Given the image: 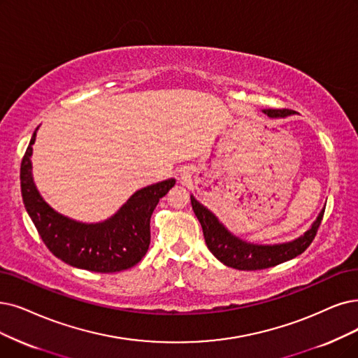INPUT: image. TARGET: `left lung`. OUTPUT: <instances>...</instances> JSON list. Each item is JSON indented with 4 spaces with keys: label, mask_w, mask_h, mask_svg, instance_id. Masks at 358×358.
<instances>
[{
    "label": "left lung",
    "mask_w": 358,
    "mask_h": 358,
    "mask_svg": "<svg viewBox=\"0 0 358 358\" xmlns=\"http://www.w3.org/2000/svg\"><path fill=\"white\" fill-rule=\"evenodd\" d=\"M263 113L270 119H285L291 116L294 111L263 110ZM191 204L196 219L201 223L206 244L211 254L224 266L238 270H262L295 259L296 255L304 252L313 242L324 213L323 208L308 231L294 241L282 242V244H254V242H248L234 235L216 217V214L196 201L194 195H191Z\"/></svg>",
    "instance_id": "obj_1"
}]
</instances>
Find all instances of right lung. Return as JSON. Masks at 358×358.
<instances>
[{
  "label": "right lung",
  "instance_id": "right-lung-1",
  "mask_svg": "<svg viewBox=\"0 0 358 358\" xmlns=\"http://www.w3.org/2000/svg\"><path fill=\"white\" fill-rule=\"evenodd\" d=\"M35 129L20 166L24 208L48 250L62 262L98 273H114L134 267L150 247V219L154 208L175 179H166L138 189L111 217L85 223L55 211L39 194L32 176Z\"/></svg>",
  "mask_w": 358,
  "mask_h": 358
}]
</instances>
